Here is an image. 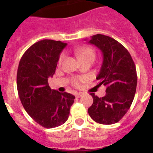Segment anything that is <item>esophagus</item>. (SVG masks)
Instances as JSON below:
<instances>
[{"instance_id": "obj_1", "label": "esophagus", "mask_w": 153, "mask_h": 153, "mask_svg": "<svg viewBox=\"0 0 153 153\" xmlns=\"http://www.w3.org/2000/svg\"><path fill=\"white\" fill-rule=\"evenodd\" d=\"M83 95V93H76V98H79V97H81V96Z\"/></svg>"}]
</instances>
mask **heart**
<instances>
[{"instance_id": "b5f03b06", "label": "heart", "mask_w": 153, "mask_h": 153, "mask_svg": "<svg viewBox=\"0 0 153 153\" xmlns=\"http://www.w3.org/2000/svg\"><path fill=\"white\" fill-rule=\"evenodd\" d=\"M76 53L79 57V60H83V59H93L95 58V53L92 48L90 47H84V48H79V49L76 51ZM64 53H61L59 58V63H61L64 58ZM79 81L80 79H74V85L76 86H79Z\"/></svg>"}]
</instances>
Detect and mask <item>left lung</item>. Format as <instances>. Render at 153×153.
<instances>
[{"instance_id":"1","label":"left lung","mask_w":153,"mask_h":153,"mask_svg":"<svg viewBox=\"0 0 153 153\" xmlns=\"http://www.w3.org/2000/svg\"><path fill=\"white\" fill-rule=\"evenodd\" d=\"M87 42L102 52V63L97 79L99 86L106 87L104 97L90 94L93 103L88 113L98 123H116L129 110L134 99L137 85L136 66L129 51L110 36L96 34Z\"/></svg>"}]
</instances>
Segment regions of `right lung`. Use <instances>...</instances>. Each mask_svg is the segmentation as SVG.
<instances>
[{
  "instance_id": "obj_1",
  "label": "right lung",
  "mask_w": 153,
  "mask_h": 153,
  "mask_svg": "<svg viewBox=\"0 0 153 153\" xmlns=\"http://www.w3.org/2000/svg\"><path fill=\"white\" fill-rule=\"evenodd\" d=\"M67 45L60 40H40L24 53L19 63L17 86L21 103L30 117L45 128L64 123L75 99L70 93L51 90L48 84Z\"/></svg>"
}]
</instances>
